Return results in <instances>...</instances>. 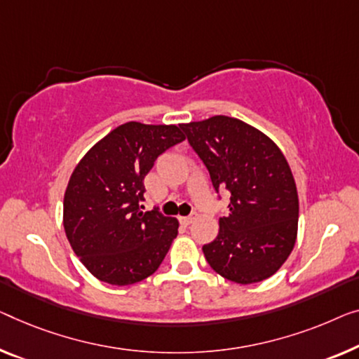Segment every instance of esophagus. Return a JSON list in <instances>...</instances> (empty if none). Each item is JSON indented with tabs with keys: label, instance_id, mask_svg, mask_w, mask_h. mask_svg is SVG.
<instances>
[{
	"label": "esophagus",
	"instance_id": "obj_1",
	"mask_svg": "<svg viewBox=\"0 0 359 359\" xmlns=\"http://www.w3.org/2000/svg\"><path fill=\"white\" fill-rule=\"evenodd\" d=\"M195 221V216H185V217H180V222L184 224V226H190L191 222Z\"/></svg>",
	"mask_w": 359,
	"mask_h": 359
}]
</instances>
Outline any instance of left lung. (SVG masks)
<instances>
[{
    "label": "left lung",
    "mask_w": 359,
    "mask_h": 359,
    "mask_svg": "<svg viewBox=\"0 0 359 359\" xmlns=\"http://www.w3.org/2000/svg\"><path fill=\"white\" fill-rule=\"evenodd\" d=\"M182 130L214 190L231 191V212L219 219L217 237L203 247L208 264L242 285L276 274L292 253L298 229L295 179L279 147L227 116L182 124Z\"/></svg>",
    "instance_id": "obj_1"
}]
</instances>
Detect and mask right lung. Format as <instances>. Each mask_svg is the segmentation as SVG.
Masks as SVG:
<instances>
[{"mask_svg":"<svg viewBox=\"0 0 359 359\" xmlns=\"http://www.w3.org/2000/svg\"><path fill=\"white\" fill-rule=\"evenodd\" d=\"M182 126L127 122L80 159L64 195V231L101 282L132 285L161 266L179 221L143 211L145 175L165 149L184 142Z\"/></svg>","mask_w":359,"mask_h":359,"instance_id":"right-lung-1","label":"right lung"}]
</instances>
